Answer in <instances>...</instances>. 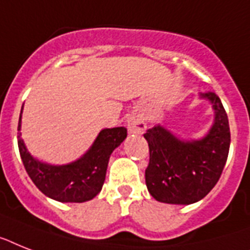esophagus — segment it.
<instances>
[{
    "label": "esophagus",
    "mask_w": 250,
    "mask_h": 250,
    "mask_svg": "<svg viewBox=\"0 0 250 250\" xmlns=\"http://www.w3.org/2000/svg\"><path fill=\"white\" fill-rule=\"evenodd\" d=\"M127 128L129 133H135V135H141L146 129V123L144 119L139 115H132L127 121Z\"/></svg>",
    "instance_id": "1"
}]
</instances>
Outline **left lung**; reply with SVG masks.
Listing matches in <instances>:
<instances>
[{
	"label": "left lung",
	"mask_w": 250,
	"mask_h": 250,
	"mask_svg": "<svg viewBox=\"0 0 250 250\" xmlns=\"http://www.w3.org/2000/svg\"><path fill=\"white\" fill-rule=\"evenodd\" d=\"M214 111L209 131L198 140H182L157 125L146 131L150 160L145 181L150 195L167 204L188 206L202 200L218 182L230 149V125L214 92L199 93Z\"/></svg>",
	"instance_id": "8db88e82"
}]
</instances>
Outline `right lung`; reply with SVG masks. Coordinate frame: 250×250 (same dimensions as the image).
<instances>
[{"mask_svg": "<svg viewBox=\"0 0 250 250\" xmlns=\"http://www.w3.org/2000/svg\"><path fill=\"white\" fill-rule=\"evenodd\" d=\"M18 125V146L26 173L48 198L62 203L88 202L101 191L111 153L127 137L125 127L104 128L79 159L68 164H48L34 158L21 139V114Z\"/></svg>", "mask_w": 250, "mask_h": 250, "instance_id": "right-lung-1", "label": "right lung"}]
</instances>
